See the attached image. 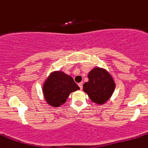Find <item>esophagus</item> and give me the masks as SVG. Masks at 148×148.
Segmentation results:
<instances>
[{"label":"esophagus","instance_id":"1","mask_svg":"<svg viewBox=\"0 0 148 148\" xmlns=\"http://www.w3.org/2000/svg\"><path fill=\"white\" fill-rule=\"evenodd\" d=\"M78 85H79V88L81 89V90H82V87H83V83H82V82L79 83Z\"/></svg>","mask_w":148,"mask_h":148}]
</instances>
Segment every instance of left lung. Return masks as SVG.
<instances>
[{
    "label": "left lung",
    "mask_w": 148,
    "mask_h": 148,
    "mask_svg": "<svg viewBox=\"0 0 148 148\" xmlns=\"http://www.w3.org/2000/svg\"><path fill=\"white\" fill-rule=\"evenodd\" d=\"M88 79L89 81L83 85V90L94 103H106L115 88V83L111 76L105 69L97 67L91 70Z\"/></svg>",
    "instance_id": "obj_1"
}]
</instances>
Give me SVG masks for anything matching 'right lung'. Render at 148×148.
I'll return each mask as SVG.
<instances>
[{
    "mask_svg": "<svg viewBox=\"0 0 148 148\" xmlns=\"http://www.w3.org/2000/svg\"><path fill=\"white\" fill-rule=\"evenodd\" d=\"M77 90L79 87L72 77L62 71L52 73L43 86L45 100L53 107H58L65 103L70 93Z\"/></svg>",
    "mask_w": 148,
    "mask_h": 148,
    "instance_id": "add662e5",
    "label": "right lung"
}]
</instances>
